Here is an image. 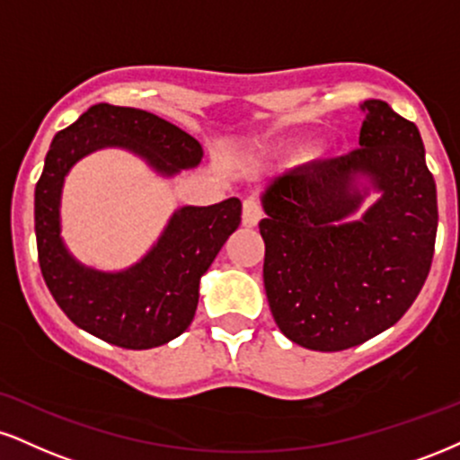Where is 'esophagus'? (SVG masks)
<instances>
[{
  "mask_svg": "<svg viewBox=\"0 0 460 460\" xmlns=\"http://www.w3.org/2000/svg\"><path fill=\"white\" fill-rule=\"evenodd\" d=\"M263 218V208L254 199H246L244 208H242V225L244 226H257L259 220Z\"/></svg>",
  "mask_w": 460,
  "mask_h": 460,
  "instance_id": "obj_1",
  "label": "esophagus"
}]
</instances>
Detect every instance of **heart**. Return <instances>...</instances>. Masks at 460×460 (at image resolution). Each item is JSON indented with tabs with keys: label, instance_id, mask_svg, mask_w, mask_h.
Returning a JSON list of instances; mask_svg holds the SVG:
<instances>
[{
	"label": "heart",
	"instance_id": "obj_1",
	"mask_svg": "<svg viewBox=\"0 0 460 460\" xmlns=\"http://www.w3.org/2000/svg\"><path fill=\"white\" fill-rule=\"evenodd\" d=\"M313 154H314L313 143H296V146H291L289 152H287V158H289V163H304V160L311 158Z\"/></svg>",
	"mask_w": 460,
	"mask_h": 460
}]
</instances>
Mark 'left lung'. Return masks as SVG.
I'll list each match as a JSON object with an SVG mask.
<instances>
[{"instance_id":"1","label":"left lung","mask_w":460,"mask_h":460,"mask_svg":"<svg viewBox=\"0 0 460 460\" xmlns=\"http://www.w3.org/2000/svg\"><path fill=\"white\" fill-rule=\"evenodd\" d=\"M359 109L358 149L276 175L261 195L270 311L313 351L349 349L392 328L433 263L437 188L418 126L384 101ZM370 187L378 203L349 221Z\"/></svg>"}]
</instances>
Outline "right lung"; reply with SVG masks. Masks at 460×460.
Returning a JSON list of instances; mask_svg holds the SVG:
<instances>
[{"label":"right lung","mask_w":460,"mask_h":460,"mask_svg":"<svg viewBox=\"0 0 460 460\" xmlns=\"http://www.w3.org/2000/svg\"><path fill=\"white\" fill-rule=\"evenodd\" d=\"M102 147L128 149L164 177L197 167L203 149L158 115L101 102L55 135L36 184L38 261L58 306L72 323L111 345L152 349L190 325L199 280L240 226L242 203L231 197L208 208H180L139 263L121 272L87 268L64 246L59 201L68 171Z\"/></svg>","instance_id":"obj_1"}]
</instances>
